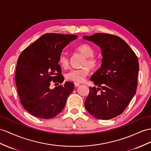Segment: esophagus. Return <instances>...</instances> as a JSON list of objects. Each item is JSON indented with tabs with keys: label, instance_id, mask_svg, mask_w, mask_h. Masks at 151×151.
I'll return each instance as SVG.
<instances>
[{
	"label": "esophagus",
	"instance_id": "1",
	"mask_svg": "<svg viewBox=\"0 0 151 151\" xmlns=\"http://www.w3.org/2000/svg\"><path fill=\"white\" fill-rule=\"evenodd\" d=\"M80 83H75V87H77L78 86H80Z\"/></svg>",
	"mask_w": 151,
	"mask_h": 151
}]
</instances>
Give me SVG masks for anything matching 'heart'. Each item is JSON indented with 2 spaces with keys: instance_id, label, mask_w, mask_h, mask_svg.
I'll return each instance as SVG.
<instances>
[{
  "instance_id": "heart-1",
  "label": "heart",
  "mask_w": 151,
  "mask_h": 151,
  "mask_svg": "<svg viewBox=\"0 0 151 151\" xmlns=\"http://www.w3.org/2000/svg\"><path fill=\"white\" fill-rule=\"evenodd\" d=\"M76 50L85 55L82 65L83 67L77 69H72L65 73V77L67 80L75 83L83 82L86 77L89 75L90 68H95L98 65V60L94 55V50L90 45L82 44L77 46ZM59 64L64 69L68 68L69 57L66 53H62L59 57Z\"/></svg>"
}]
</instances>
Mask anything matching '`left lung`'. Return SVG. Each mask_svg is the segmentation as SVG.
Wrapping results in <instances>:
<instances>
[{
	"instance_id": "obj_1",
	"label": "left lung",
	"mask_w": 151,
	"mask_h": 151,
	"mask_svg": "<svg viewBox=\"0 0 151 151\" xmlns=\"http://www.w3.org/2000/svg\"><path fill=\"white\" fill-rule=\"evenodd\" d=\"M83 38L98 45L103 55L101 68L91 78L98 87H89L85 107L98 119L114 118L124 111L136 94L138 57L125 41L117 36L96 33Z\"/></svg>"
}]
</instances>
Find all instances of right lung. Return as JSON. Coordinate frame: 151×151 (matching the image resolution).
<instances>
[{"instance_id":"1","label":"right lung","mask_w":151,"mask_h":151,"mask_svg":"<svg viewBox=\"0 0 151 151\" xmlns=\"http://www.w3.org/2000/svg\"><path fill=\"white\" fill-rule=\"evenodd\" d=\"M77 37L45 34L20 53L14 78L21 104L30 114L48 119L63 110L68 96L74 90V83L66 82L53 89L50 86L64 81L59 57L65 46Z\"/></svg>"}]
</instances>
